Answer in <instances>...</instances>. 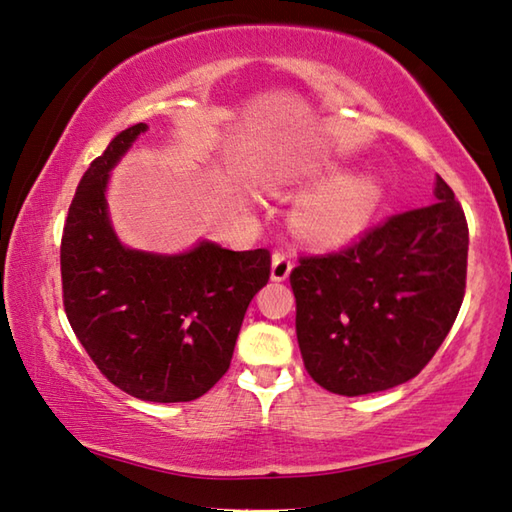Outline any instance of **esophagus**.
<instances>
[{"instance_id":"34e87169","label":"esophagus","mask_w":512,"mask_h":512,"mask_svg":"<svg viewBox=\"0 0 512 512\" xmlns=\"http://www.w3.org/2000/svg\"><path fill=\"white\" fill-rule=\"evenodd\" d=\"M293 262H291V255L284 253V250H277L273 255V266H271V280L273 282H284L288 273H291Z\"/></svg>"}]
</instances>
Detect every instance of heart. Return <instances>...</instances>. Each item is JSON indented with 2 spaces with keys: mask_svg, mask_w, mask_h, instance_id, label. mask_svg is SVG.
Returning <instances> with one entry per match:
<instances>
[{
  "mask_svg": "<svg viewBox=\"0 0 512 512\" xmlns=\"http://www.w3.org/2000/svg\"><path fill=\"white\" fill-rule=\"evenodd\" d=\"M380 201V185L369 176L336 179L311 194L297 210V228L318 244H338L367 224Z\"/></svg>",
  "mask_w": 512,
  "mask_h": 512,
  "instance_id": "obj_1",
  "label": "heart"
}]
</instances>
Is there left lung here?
Wrapping results in <instances>:
<instances>
[{"label":"left lung","mask_w":512,"mask_h":512,"mask_svg":"<svg viewBox=\"0 0 512 512\" xmlns=\"http://www.w3.org/2000/svg\"><path fill=\"white\" fill-rule=\"evenodd\" d=\"M466 273L468 221L441 176L432 206L387 217L333 253L302 255L291 288L309 376L340 396L418 376L457 320Z\"/></svg>","instance_id":"1"}]
</instances>
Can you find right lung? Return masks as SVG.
Segmentation results:
<instances>
[{
    "label": "right lung",
    "instance_id": "1",
    "mask_svg": "<svg viewBox=\"0 0 512 512\" xmlns=\"http://www.w3.org/2000/svg\"><path fill=\"white\" fill-rule=\"evenodd\" d=\"M145 129L138 123L116 134L82 174L62 230V302L111 385L141 401L185 403L228 371L248 304L271 277V253L208 241L174 257L120 246L105 185Z\"/></svg>",
    "mask_w": 512,
    "mask_h": 512
}]
</instances>
